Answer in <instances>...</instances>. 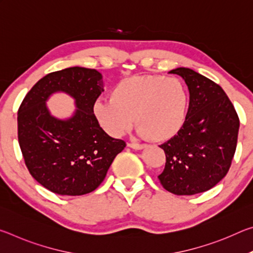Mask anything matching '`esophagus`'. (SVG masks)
Listing matches in <instances>:
<instances>
[{
	"mask_svg": "<svg viewBox=\"0 0 253 253\" xmlns=\"http://www.w3.org/2000/svg\"><path fill=\"white\" fill-rule=\"evenodd\" d=\"M127 145H128V147L134 148V149H143L145 146H146L145 144H138V143H135V142H130V143H128Z\"/></svg>",
	"mask_w": 253,
	"mask_h": 253,
	"instance_id": "34e87169",
	"label": "esophagus"
}]
</instances>
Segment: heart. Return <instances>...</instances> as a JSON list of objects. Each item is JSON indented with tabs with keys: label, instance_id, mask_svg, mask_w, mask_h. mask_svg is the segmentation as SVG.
<instances>
[{
	"label": "heart",
	"instance_id": "obj_1",
	"mask_svg": "<svg viewBox=\"0 0 253 253\" xmlns=\"http://www.w3.org/2000/svg\"><path fill=\"white\" fill-rule=\"evenodd\" d=\"M188 107L190 91L182 79L135 76L119 81L110 97L98 98L92 111L111 136L129 130L136 117L140 136L164 142L182 130Z\"/></svg>",
	"mask_w": 253,
	"mask_h": 253
}]
</instances>
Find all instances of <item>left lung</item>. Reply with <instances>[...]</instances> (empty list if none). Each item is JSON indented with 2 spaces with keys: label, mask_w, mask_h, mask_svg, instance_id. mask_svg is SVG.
I'll use <instances>...</instances> for the list:
<instances>
[{
  "label": "left lung",
  "mask_w": 253,
  "mask_h": 253,
  "mask_svg": "<svg viewBox=\"0 0 253 253\" xmlns=\"http://www.w3.org/2000/svg\"><path fill=\"white\" fill-rule=\"evenodd\" d=\"M169 74L185 80L190 107L182 130L160 146L166 163L158 178L170 193L194 195L209 191L228 173L240 122L232 102L214 81L188 68Z\"/></svg>",
  "instance_id": "obj_1"
}]
</instances>
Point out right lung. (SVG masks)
Returning a JSON list of instances; mask_svg holds the SVG:
<instances>
[{
  "label": "right lung",
  "mask_w": 253,
  "mask_h": 253,
  "mask_svg": "<svg viewBox=\"0 0 253 253\" xmlns=\"http://www.w3.org/2000/svg\"><path fill=\"white\" fill-rule=\"evenodd\" d=\"M104 91L100 72L71 67L44 76L33 85L18 111V138L30 174L59 195H84L104 181L111 163L126 146L100 127L92 107ZM55 92L75 99L67 120L52 117L46 101Z\"/></svg>",
  "instance_id": "add662e5"
}]
</instances>
